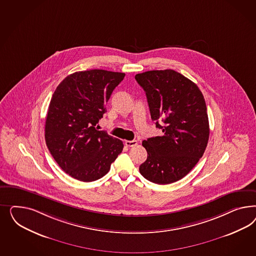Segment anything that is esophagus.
Masks as SVG:
<instances>
[{"label":"esophagus","mask_w":256,"mask_h":256,"mask_svg":"<svg viewBox=\"0 0 256 256\" xmlns=\"http://www.w3.org/2000/svg\"><path fill=\"white\" fill-rule=\"evenodd\" d=\"M124 144L128 146V148H132V146H135L138 144V142L133 140H126L124 142Z\"/></svg>","instance_id":"1"}]
</instances>
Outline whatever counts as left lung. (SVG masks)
Listing matches in <instances>:
<instances>
[{
    "label": "left lung",
    "instance_id": "left-lung-1",
    "mask_svg": "<svg viewBox=\"0 0 256 256\" xmlns=\"http://www.w3.org/2000/svg\"><path fill=\"white\" fill-rule=\"evenodd\" d=\"M135 78L146 92L156 126L162 130V136L142 142L148 158L140 172L156 184L176 182L197 164L208 142L204 96L194 82L172 70L146 71Z\"/></svg>",
    "mask_w": 256,
    "mask_h": 256
}]
</instances>
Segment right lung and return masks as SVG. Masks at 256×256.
Segmentation results:
<instances>
[{"label": "right lung", "mask_w": 256, "mask_h": 256, "mask_svg": "<svg viewBox=\"0 0 256 256\" xmlns=\"http://www.w3.org/2000/svg\"><path fill=\"white\" fill-rule=\"evenodd\" d=\"M124 73L78 71L64 78L52 94L45 124L46 144L71 178L91 182L104 176L122 152L121 140L96 124L106 112L110 94Z\"/></svg>", "instance_id": "add662e5"}]
</instances>
